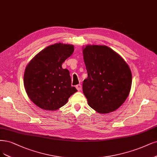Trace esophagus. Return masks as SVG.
Returning a JSON list of instances; mask_svg holds the SVG:
<instances>
[{"label": "esophagus", "instance_id": "esophagus-1", "mask_svg": "<svg viewBox=\"0 0 157 157\" xmlns=\"http://www.w3.org/2000/svg\"><path fill=\"white\" fill-rule=\"evenodd\" d=\"M76 88L78 90V91H80L81 90H82V85L81 84H77L76 86Z\"/></svg>", "mask_w": 157, "mask_h": 157}]
</instances>
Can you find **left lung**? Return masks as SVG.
<instances>
[{
    "instance_id": "left-lung-1",
    "label": "left lung",
    "mask_w": 157,
    "mask_h": 157,
    "mask_svg": "<svg viewBox=\"0 0 157 157\" xmlns=\"http://www.w3.org/2000/svg\"><path fill=\"white\" fill-rule=\"evenodd\" d=\"M83 55L88 77L82 90L89 106L99 113L116 110L130 92V68L118 54L105 45L86 46Z\"/></svg>"
}]
</instances>
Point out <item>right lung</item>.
<instances>
[{
	"mask_svg": "<svg viewBox=\"0 0 157 157\" xmlns=\"http://www.w3.org/2000/svg\"><path fill=\"white\" fill-rule=\"evenodd\" d=\"M73 51V45L59 43L44 48L27 65L24 74L26 92L41 109L56 110L77 91L71 86L69 71L62 67Z\"/></svg>",
	"mask_w": 157,
	"mask_h": 157,
	"instance_id": "1",
	"label": "right lung"
}]
</instances>
